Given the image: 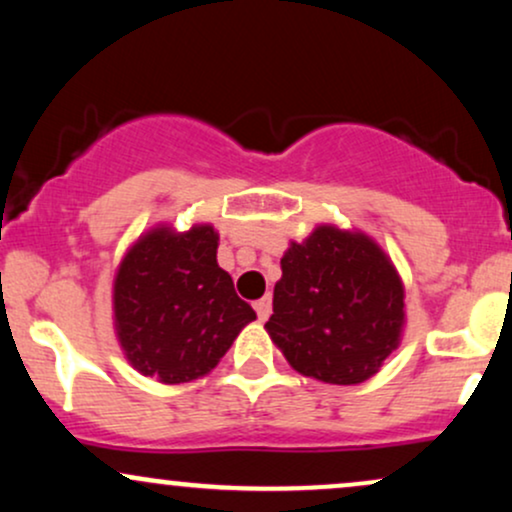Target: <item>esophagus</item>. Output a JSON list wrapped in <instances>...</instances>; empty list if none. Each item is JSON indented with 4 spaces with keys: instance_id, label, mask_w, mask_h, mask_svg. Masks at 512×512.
I'll return each mask as SVG.
<instances>
[{
    "instance_id": "1",
    "label": "esophagus",
    "mask_w": 512,
    "mask_h": 512,
    "mask_svg": "<svg viewBox=\"0 0 512 512\" xmlns=\"http://www.w3.org/2000/svg\"><path fill=\"white\" fill-rule=\"evenodd\" d=\"M255 313H257V317H260V320L264 322L267 320L269 315H272V298L269 296H264V298H260V301L255 303Z\"/></svg>"
}]
</instances>
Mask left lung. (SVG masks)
Wrapping results in <instances>:
<instances>
[{
    "instance_id": "1",
    "label": "left lung",
    "mask_w": 512,
    "mask_h": 512,
    "mask_svg": "<svg viewBox=\"0 0 512 512\" xmlns=\"http://www.w3.org/2000/svg\"><path fill=\"white\" fill-rule=\"evenodd\" d=\"M402 322L404 289L385 252L363 233L320 226L281 257L264 327L298 373L356 385L397 349Z\"/></svg>"
}]
</instances>
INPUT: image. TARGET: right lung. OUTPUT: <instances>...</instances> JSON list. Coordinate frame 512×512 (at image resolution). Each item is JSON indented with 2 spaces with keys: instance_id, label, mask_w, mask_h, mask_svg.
<instances>
[{
  "instance_id": "add662e5",
  "label": "right lung",
  "mask_w": 512,
  "mask_h": 512,
  "mask_svg": "<svg viewBox=\"0 0 512 512\" xmlns=\"http://www.w3.org/2000/svg\"><path fill=\"white\" fill-rule=\"evenodd\" d=\"M211 226L156 228L127 252L115 276V330L134 368L178 385L207 375L255 310L216 264Z\"/></svg>"
}]
</instances>
